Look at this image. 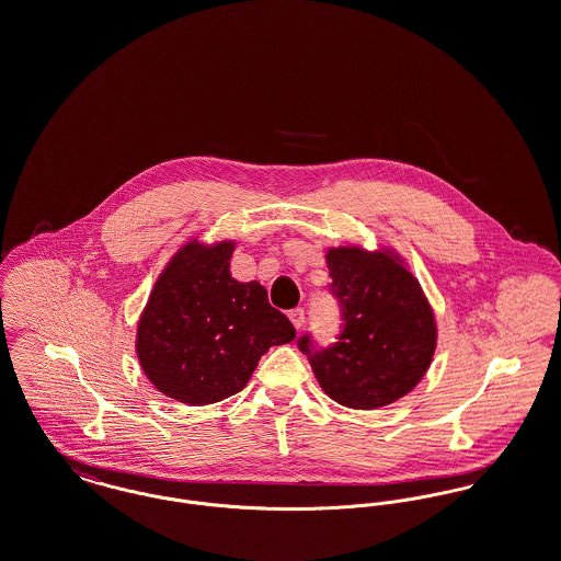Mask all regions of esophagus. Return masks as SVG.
Here are the masks:
<instances>
[{"instance_id": "esophagus-1", "label": "esophagus", "mask_w": 561, "mask_h": 561, "mask_svg": "<svg viewBox=\"0 0 561 561\" xmlns=\"http://www.w3.org/2000/svg\"><path fill=\"white\" fill-rule=\"evenodd\" d=\"M288 316H290V320H293L294 328H296V330H300V328L305 325V309H300V307H298V309H293Z\"/></svg>"}]
</instances>
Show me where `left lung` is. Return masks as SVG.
Returning a JSON list of instances; mask_svg holds the SVG:
<instances>
[{
    "instance_id": "obj_1",
    "label": "left lung",
    "mask_w": 561,
    "mask_h": 561,
    "mask_svg": "<svg viewBox=\"0 0 561 561\" xmlns=\"http://www.w3.org/2000/svg\"><path fill=\"white\" fill-rule=\"evenodd\" d=\"M325 261L345 311V330L336 345L318 353L307 336L298 347L309 355L330 400L353 410L401 400L423 380L437 348L427 294L391 245H330Z\"/></svg>"
}]
</instances>
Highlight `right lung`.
Returning a JSON list of instances; mask_svg holds the SVG:
<instances>
[{"label": "right lung", "mask_w": 561, "mask_h": 561, "mask_svg": "<svg viewBox=\"0 0 561 561\" xmlns=\"http://www.w3.org/2000/svg\"><path fill=\"white\" fill-rule=\"evenodd\" d=\"M236 240L191 238L168 261L136 325V357L172 400L208 405L248 385L273 345L293 343L290 320L267 290L231 277Z\"/></svg>", "instance_id": "right-lung-1"}]
</instances>
